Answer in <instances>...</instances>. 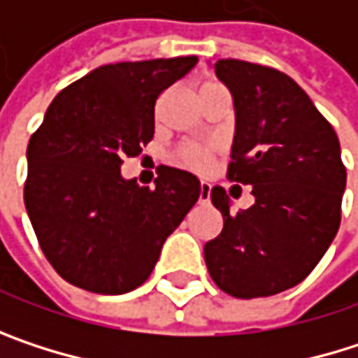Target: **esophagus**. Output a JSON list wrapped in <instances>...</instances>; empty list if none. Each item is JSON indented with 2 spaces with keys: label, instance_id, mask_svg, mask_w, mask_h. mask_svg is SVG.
I'll list each match as a JSON object with an SVG mask.
<instances>
[{
  "label": "esophagus",
  "instance_id": "34e87169",
  "mask_svg": "<svg viewBox=\"0 0 358 358\" xmlns=\"http://www.w3.org/2000/svg\"><path fill=\"white\" fill-rule=\"evenodd\" d=\"M211 199V186L207 182H201V194H199V203H209Z\"/></svg>",
  "mask_w": 358,
  "mask_h": 358
}]
</instances>
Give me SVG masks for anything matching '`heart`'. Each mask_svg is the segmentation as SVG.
<instances>
[{"label":"heart","instance_id":"heart-1","mask_svg":"<svg viewBox=\"0 0 358 358\" xmlns=\"http://www.w3.org/2000/svg\"><path fill=\"white\" fill-rule=\"evenodd\" d=\"M211 87H222L217 83H203L199 91H205V89H211ZM174 159L178 162L180 166L184 168H190V170H205L211 162V149L205 147V145H184L180 147L174 155Z\"/></svg>","mask_w":358,"mask_h":358}]
</instances>
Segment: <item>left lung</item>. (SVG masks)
<instances>
[{
  "instance_id": "1",
  "label": "left lung",
  "mask_w": 358,
  "mask_h": 358,
  "mask_svg": "<svg viewBox=\"0 0 358 358\" xmlns=\"http://www.w3.org/2000/svg\"><path fill=\"white\" fill-rule=\"evenodd\" d=\"M213 68L236 109L226 176L250 184L255 203L232 213L226 190L211 188L224 228L205 245V263L226 294L271 296L301 284L340 228L346 186L340 143L288 74L243 59H217Z\"/></svg>"
}]
</instances>
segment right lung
Returning <instances> with one entry per match:
<instances>
[{
    "label": "right lung",
    "mask_w": 358,
    "mask_h": 358,
    "mask_svg": "<svg viewBox=\"0 0 358 358\" xmlns=\"http://www.w3.org/2000/svg\"><path fill=\"white\" fill-rule=\"evenodd\" d=\"M194 55L101 66L68 85L29 141L24 205L36 241L70 284L124 294L153 271L166 238L201 194L190 172L162 166L155 188L124 180L155 132L159 95Z\"/></svg>",
    "instance_id": "right-lung-1"
}]
</instances>
